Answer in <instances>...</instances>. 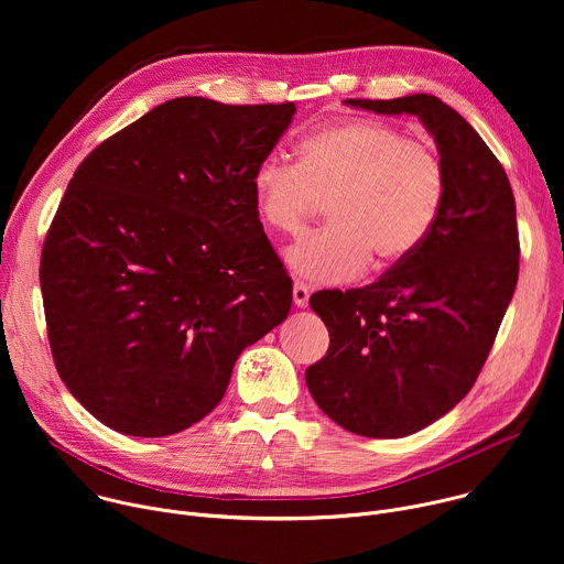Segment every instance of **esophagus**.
Masks as SVG:
<instances>
[{
  "label": "esophagus",
  "instance_id": "1",
  "mask_svg": "<svg viewBox=\"0 0 564 564\" xmlns=\"http://www.w3.org/2000/svg\"><path fill=\"white\" fill-rule=\"evenodd\" d=\"M292 299H294V305L303 307V305L307 303V299H310V290H307V285H305V283H301V281H294V285H292Z\"/></svg>",
  "mask_w": 564,
  "mask_h": 564
}]
</instances>
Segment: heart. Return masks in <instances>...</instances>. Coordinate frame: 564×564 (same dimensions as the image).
I'll use <instances>...</instances> for the list:
<instances>
[{
	"label": "heart",
	"mask_w": 564,
	"mask_h": 564,
	"mask_svg": "<svg viewBox=\"0 0 564 564\" xmlns=\"http://www.w3.org/2000/svg\"><path fill=\"white\" fill-rule=\"evenodd\" d=\"M252 189L265 225L296 234L328 198L330 223L288 250L290 268L312 283L359 276L370 259L390 268L413 257L435 227L446 196V167L429 138L346 118L299 142V163L268 155Z\"/></svg>",
	"instance_id": "1"
}]
</instances>
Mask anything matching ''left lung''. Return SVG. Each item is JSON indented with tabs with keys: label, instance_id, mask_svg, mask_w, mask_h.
Masks as SVG:
<instances>
[{
	"label": "left lung",
	"instance_id": "left-lung-1",
	"mask_svg": "<svg viewBox=\"0 0 564 564\" xmlns=\"http://www.w3.org/2000/svg\"><path fill=\"white\" fill-rule=\"evenodd\" d=\"M346 102L420 116L444 160L446 196L413 257L366 288L310 296L330 346L305 383L346 431L404 437L462 401L494 348L520 270L516 198L487 142L440 98Z\"/></svg>",
	"mask_w": 564,
	"mask_h": 564
}]
</instances>
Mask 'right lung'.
<instances>
[{
    "mask_svg": "<svg viewBox=\"0 0 564 564\" xmlns=\"http://www.w3.org/2000/svg\"><path fill=\"white\" fill-rule=\"evenodd\" d=\"M294 111L174 98L77 165L40 285L57 375L105 426L165 437L200 422L240 350L288 316L252 176Z\"/></svg>",
    "mask_w": 564,
    "mask_h": 564,
    "instance_id": "1",
    "label": "right lung"
}]
</instances>
